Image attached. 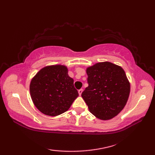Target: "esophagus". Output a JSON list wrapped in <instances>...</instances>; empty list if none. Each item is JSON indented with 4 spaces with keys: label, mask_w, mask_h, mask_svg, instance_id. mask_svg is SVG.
Wrapping results in <instances>:
<instances>
[{
    "label": "esophagus",
    "mask_w": 155,
    "mask_h": 155,
    "mask_svg": "<svg viewBox=\"0 0 155 155\" xmlns=\"http://www.w3.org/2000/svg\"><path fill=\"white\" fill-rule=\"evenodd\" d=\"M83 88H81V89H80V90H78V94H79V95L80 96H81V94H82V93H83Z\"/></svg>",
    "instance_id": "obj_1"
}]
</instances>
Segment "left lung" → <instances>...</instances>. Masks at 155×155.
<instances>
[{
    "label": "left lung",
    "instance_id": "obj_1",
    "mask_svg": "<svg viewBox=\"0 0 155 155\" xmlns=\"http://www.w3.org/2000/svg\"><path fill=\"white\" fill-rule=\"evenodd\" d=\"M88 87L81 96L91 113L101 120H109L123 109L130 94L124 71L110 62L87 68Z\"/></svg>",
    "mask_w": 155,
    "mask_h": 155
}]
</instances>
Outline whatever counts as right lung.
Returning a JSON list of instances; mask_svg holds the SVG:
<instances>
[{
	"mask_svg": "<svg viewBox=\"0 0 155 155\" xmlns=\"http://www.w3.org/2000/svg\"><path fill=\"white\" fill-rule=\"evenodd\" d=\"M31 97L35 107L48 116L67 111L78 96L74 80L63 65H52L39 71L30 84Z\"/></svg>",
	"mask_w": 155,
	"mask_h": 155,
	"instance_id": "1",
	"label": "right lung"
}]
</instances>
